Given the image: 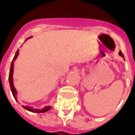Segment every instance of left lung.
I'll list each match as a JSON object with an SVG mask.
<instances>
[{"label":"left lung","mask_w":135,"mask_h":135,"mask_svg":"<svg viewBox=\"0 0 135 135\" xmlns=\"http://www.w3.org/2000/svg\"><path fill=\"white\" fill-rule=\"evenodd\" d=\"M119 56H121L122 57H123V58H124V55H123V53H122V51H120V52L119 53Z\"/></svg>","instance_id":"8db88e82"}]
</instances>
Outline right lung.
I'll use <instances>...</instances> for the list:
<instances>
[{"label": "right lung", "instance_id": "add662e5", "mask_svg": "<svg viewBox=\"0 0 135 135\" xmlns=\"http://www.w3.org/2000/svg\"><path fill=\"white\" fill-rule=\"evenodd\" d=\"M29 37V38H30ZM29 38H27V40H28ZM19 55V50H17V51L15 53V56L13 57V60H12V62L11 64V67H10V71H9V76H8V81H9V84H10V88L11 90V93L13 94V96L14 97V98L17 101V99H16V94H17V92H16V89L13 86V62L16 60L17 56ZM22 107L24 108L26 110H29V111H31V112H34V113H44V112H46L47 110H49L51 108V106H45L44 108H42L41 110L40 109H36V108H33L32 107H30V106H25V105H22Z\"/></svg>", "mask_w": 135, "mask_h": 135}]
</instances>
